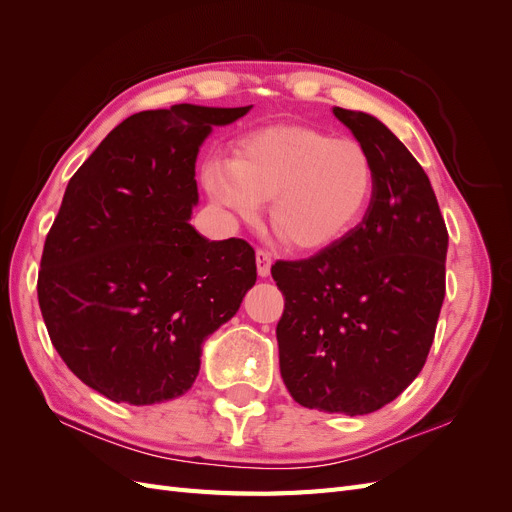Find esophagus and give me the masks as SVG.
Returning a JSON list of instances; mask_svg holds the SVG:
<instances>
[{
  "instance_id": "obj_1",
  "label": "esophagus",
  "mask_w": 512,
  "mask_h": 512,
  "mask_svg": "<svg viewBox=\"0 0 512 512\" xmlns=\"http://www.w3.org/2000/svg\"><path fill=\"white\" fill-rule=\"evenodd\" d=\"M256 267H258L260 277H269V273H271V254L267 250L256 252Z\"/></svg>"
}]
</instances>
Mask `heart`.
Here are the masks:
<instances>
[{
    "instance_id": "b5f03b06",
    "label": "heart",
    "mask_w": 512,
    "mask_h": 512,
    "mask_svg": "<svg viewBox=\"0 0 512 512\" xmlns=\"http://www.w3.org/2000/svg\"><path fill=\"white\" fill-rule=\"evenodd\" d=\"M213 200L245 220L271 200L275 235L294 250H320L361 222L376 190V166L354 138L303 126L247 136L237 160L205 166Z\"/></svg>"
}]
</instances>
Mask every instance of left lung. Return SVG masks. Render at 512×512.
<instances>
[{"label":"left lung","mask_w":512,"mask_h":512,"mask_svg":"<svg viewBox=\"0 0 512 512\" xmlns=\"http://www.w3.org/2000/svg\"><path fill=\"white\" fill-rule=\"evenodd\" d=\"M376 166L374 198L342 239L277 260L280 371L297 404L369 414L423 369L446 290L448 232L423 166L382 121L333 108Z\"/></svg>","instance_id":"left-lung-1"}]
</instances>
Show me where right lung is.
<instances>
[{"label":"right lung","instance_id":"obj_1","mask_svg":"<svg viewBox=\"0 0 512 512\" xmlns=\"http://www.w3.org/2000/svg\"><path fill=\"white\" fill-rule=\"evenodd\" d=\"M250 108L136 113L68 183L44 241L38 303L72 374L117 404L192 389L205 339L256 284L250 243L209 241L190 224L200 145Z\"/></svg>","mask_w":512,"mask_h":512}]
</instances>
